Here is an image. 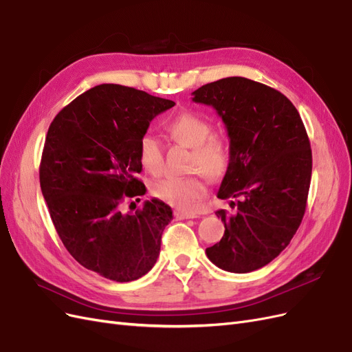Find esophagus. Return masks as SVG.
<instances>
[{"instance_id":"1","label":"esophagus","mask_w":352,"mask_h":352,"mask_svg":"<svg viewBox=\"0 0 352 352\" xmlns=\"http://www.w3.org/2000/svg\"><path fill=\"white\" fill-rule=\"evenodd\" d=\"M197 214L194 212H188L184 210H175V219L176 220H185V219H195Z\"/></svg>"}]
</instances>
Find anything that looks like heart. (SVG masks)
Returning a JSON list of instances; mask_svg holds the SVG:
<instances>
[{
  "mask_svg": "<svg viewBox=\"0 0 352 352\" xmlns=\"http://www.w3.org/2000/svg\"><path fill=\"white\" fill-rule=\"evenodd\" d=\"M175 140L192 148L189 160L190 170H199L208 179L216 180L225 175L229 166V148L225 138L211 133V124L194 113H180L168 123ZM140 162L148 173L158 175L163 170V145L154 133H144L140 141ZM154 197L180 210H192L206 197L207 185L199 173L189 176H167L151 185Z\"/></svg>",
  "mask_w": 352,
  "mask_h": 352,
  "instance_id": "obj_1",
  "label": "heart"
}]
</instances>
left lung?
Here are the masks:
<instances>
[{"mask_svg":"<svg viewBox=\"0 0 352 352\" xmlns=\"http://www.w3.org/2000/svg\"><path fill=\"white\" fill-rule=\"evenodd\" d=\"M192 97L226 126L229 166L217 198L238 199L236 214L216 211L225 235L206 254L221 270H258L289 245L304 217L313 167L304 123L283 94L247 78L207 83Z\"/></svg>","mask_w":352,"mask_h":352,"instance_id":"left-lung-1","label":"left lung"}]
</instances>
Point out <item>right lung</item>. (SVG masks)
Wrapping results in <instances>:
<instances>
[{
  "mask_svg": "<svg viewBox=\"0 0 352 352\" xmlns=\"http://www.w3.org/2000/svg\"><path fill=\"white\" fill-rule=\"evenodd\" d=\"M175 105L144 91L102 83L83 92L50 124L41 190L60 239L85 269L114 282L150 272L173 211L160 199L123 212L126 197L146 192L140 141L151 120Z\"/></svg>",
  "mask_w": 352,
  "mask_h": 352,
  "instance_id": "1",
  "label": "right lung"
}]
</instances>
